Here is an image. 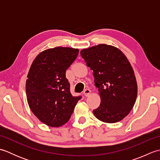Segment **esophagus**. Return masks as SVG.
<instances>
[{
    "instance_id": "1",
    "label": "esophagus",
    "mask_w": 160,
    "mask_h": 160,
    "mask_svg": "<svg viewBox=\"0 0 160 160\" xmlns=\"http://www.w3.org/2000/svg\"><path fill=\"white\" fill-rule=\"evenodd\" d=\"M83 93H84V95L85 96H89V95L91 94V90L89 89H84V92H83Z\"/></svg>"
}]
</instances>
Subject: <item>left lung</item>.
Returning <instances> with one entry per match:
<instances>
[{"label":"left lung","mask_w":160,"mask_h":160,"mask_svg":"<svg viewBox=\"0 0 160 160\" xmlns=\"http://www.w3.org/2000/svg\"><path fill=\"white\" fill-rule=\"evenodd\" d=\"M80 54L93 71L101 98L94 115L107 123L122 120L133 107L138 94L136 78L127 58L116 47L105 44L81 50Z\"/></svg>","instance_id":"obj_1"}]
</instances>
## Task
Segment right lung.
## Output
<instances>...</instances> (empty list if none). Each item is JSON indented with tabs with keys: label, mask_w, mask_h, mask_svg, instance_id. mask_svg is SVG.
Here are the masks:
<instances>
[{
	"label": "right lung",
	"mask_w": 160,
	"mask_h": 160,
	"mask_svg": "<svg viewBox=\"0 0 160 160\" xmlns=\"http://www.w3.org/2000/svg\"><path fill=\"white\" fill-rule=\"evenodd\" d=\"M79 50L57 47L36 57L26 81L28 102L33 113L44 124L58 127L69 121L82 97L70 92L66 70L76 59Z\"/></svg>",
	"instance_id": "right-lung-1"
}]
</instances>
